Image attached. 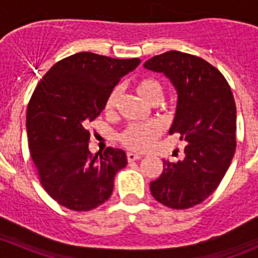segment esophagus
<instances>
[{"label":"esophagus","instance_id":"obj_1","mask_svg":"<svg viewBox=\"0 0 258 258\" xmlns=\"http://www.w3.org/2000/svg\"><path fill=\"white\" fill-rule=\"evenodd\" d=\"M126 157H127V160H129V161H134V160H140V159L142 156H141L140 154H134V152H127Z\"/></svg>","mask_w":258,"mask_h":258}]
</instances>
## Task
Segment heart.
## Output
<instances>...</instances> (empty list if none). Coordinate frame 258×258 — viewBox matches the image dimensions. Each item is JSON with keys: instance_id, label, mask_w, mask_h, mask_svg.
<instances>
[{"instance_id": "obj_1", "label": "heart", "mask_w": 258, "mask_h": 258, "mask_svg": "<svg viewBox=\"0 0 258 258\" xmlns=\"http://www.w3.org/2000/svg\"><path fill=\"white\" fill-rule=\"evenodd\" d=\"M137 93L145 99L147 103L152 104L163 99V88L160 83L155 79H142L136 85ZM120 90L115 89L111 92L106 101V111H112L116 106ZM160 134V126L155 122L145 125H131L127 126L120 136V141L126 147L133 150H143L149 147Z\"/></svg>"}]
</instances>
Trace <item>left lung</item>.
I'll list each match as a JSON object with an SVG mask.
<instances>
[{"label": "left lung", "instance_id": "left-lung-1", "mask_svg": "<svg viewBox=\"0 0 258 258\" xmlns=\"http://www.w3.org/2000/svg\"><path fill=\"white\" fill-rule=\"evenodd\" d=\"M143 67L163 74L174 86L177 107L169 134H179L186 143L182 160H163V173L150 184L152 197L169 208H191L218 187L235 152L231 89L217 68L186 52L166 51Z\"/></svg>", "mask_w": 258, "mask_h": 258}]
</instances>
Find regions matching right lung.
Masks as SVG:
<instances>
[{
    "instance_id": "obj_1",
    "label": "right lung",
    "mask_w": 258,
    "mask_h": 258,
    "mask_svg": "<svg viewBox=\"0 0 258 258\" xmlns=\"http://www.w3.org/2000/svg\"><path fill=\"white\" fill-rule=\"evenodd\" d=\"M140 63L77 52L52 66L35 89L27 108L29 152L42 187L60 206L90 211L111 197L126 154L108 147L93 155L85 127L103 111L120 79Z\"/></svg>"
}]
</instances>
